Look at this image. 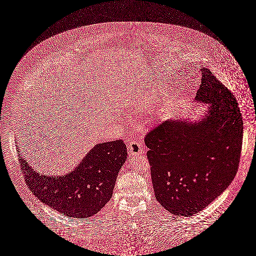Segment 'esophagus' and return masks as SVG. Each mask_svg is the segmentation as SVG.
<instances>
[{
	"mask_svg": "<svg viewBox=\"0 0 256 256\" xmlns=\"http://www.w3.org/2000/svg\"><path fill=\"white\" fill-rule=\"evenodd\" d=\"M128 152L130 157L139 156L142 152V146L137 141L130 142L128 146Z\"/></svg>",
	"mask_w": 256,
	"mask_h": 256,
	"instance_id": "obj_1",
	"label": "esophagus"
}]
</instances>
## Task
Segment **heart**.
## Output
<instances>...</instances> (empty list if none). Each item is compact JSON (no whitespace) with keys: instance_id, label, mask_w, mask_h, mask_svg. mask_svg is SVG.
I'll return each instance as SVG.
<instances>
[{"instance_id":"obj_1","label":"heart","mask_w":256,"mask_h":256,"mask_svg":"<svg viewBox=\"0 0 256 256\" xmlns=\"http://www.w3.org/2000/svg\"><path fill=\"white\" fill-rule=\"evenodd\" d=\"M153 96H146L144 97H142L141 99L135 101L132 105V112H138V110H146L148 108L150 104H151V98Z\"/></svg>"}]
</instances>
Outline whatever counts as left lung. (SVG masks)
I'll list each match as a JSON object with an SVG mask.
<instances>
[{
  "instance_id": "1",
  "label": "left lung",
  "mask_w": 256,
  "mask_h": 256,
  "mask_svg": "<svg viewBox=\"0 0 256 256\" xmlns=\"http://www.w3.org/2000/svg\"><path fill=\"white\" fill-rule=\"evenodd\" d=\"M194 102L208 105L198 120L176 117L146 134L148 158L157 200L175 216L202 211L236 174L243 122L236 97L202 67Z\"/></svg>"
}]
</instances>
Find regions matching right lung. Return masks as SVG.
Here are the masks:
<instances>
[{
    "instance_id": "1",
    "label": "right lung",
    "mask_w": 256,
    "mask_h": 256,
    "mask_svg": "<svg viewBox=\"0 0 256 256\" xmlns=\"http://www.w3.org/2000/svg\"><path fill=\"white\" fill-rule=\"evenodd\" d=\"M126 156V146L120 140L97 144L63 176L42 175L22 158L20 162L28 188L42 202L67 216L84 218L96 214L112 198Z\"/></svg>"
}]
</instances>
